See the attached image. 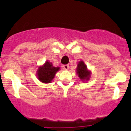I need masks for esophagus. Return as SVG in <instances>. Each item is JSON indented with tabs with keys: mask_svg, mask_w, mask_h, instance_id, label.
<instances>
[{
	"mask_svg": "<svg viewBox=\"0 0 131 131\" xmlns=\"http://www.w3.org/2000/svg\"><path fill=\"white\" fill-rule=\"evenodd\" d=\"M69 65H63V69H66V70H68V69H69Z\"/></svg>",
	"mask_w": 131,
	"mask_h": 131,
	"instance_id": "34e87169",
	"label": "esophagus"
}]
</instances>
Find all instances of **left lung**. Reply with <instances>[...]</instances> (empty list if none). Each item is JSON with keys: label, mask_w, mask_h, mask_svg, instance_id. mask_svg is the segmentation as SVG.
I'll return each mask as SVG.
<instances>
[{"label": "left lung", "mask_w": 131, "mask_h": 131, "mask_svg": "<svg viewBox=\"0 0 131 131\" xmlns=\"http://www.w3.org/2000/svg\"><path fill=\"white\" fill-rule=\"evenodd\" d=\"M76 73L77 74L80 80L83 82L88 81L90 80L91 76V71L89 70L86 65L84 63L83 60H81L77 63V66L76 68Z\"/></svg>", "instance_id": "obj_1"}]
</instances>
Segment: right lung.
Returning <instances> with one entry per match:
<instances>
[{"label": "right lung", "mask_w": 131, "mask_h": 131, "mask_svg": "<svg viewBox=\"0 0 131 131\" xmlns=\"http://www.w3.org/2000/svg\"><path fill=\"white\" fill-rule=\"evenodd\" d=\"M60 67H54L48 60L38 68L36 75L38 79L43 83H50L54 79L56 73L60 70Z\"/></svg>", "instance_id": "obj_1"}]
</instances>
